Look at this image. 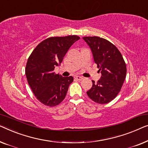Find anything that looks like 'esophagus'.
<instances>
[{
	"label": "esophagus",
	"instance_id": "esophagus-1",
	"mask_svg": "<svg viewBox=\"0 0 148 148\" xmlns=\"http://www.w3.org/2000/svg\"><path fill=\"white\" fill-rule=\"evenodd\" d=\"M74 79L76 80H82L83 78L82 76H76L74 77Z\"/></svg>",
	"mask_w": 148,
	"mask_h": 148
}]
</instances>
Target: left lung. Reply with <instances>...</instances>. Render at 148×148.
Here are the masks:
<instances>
[{"label": "left lung", "mask_w": 148, "mask_h": 148, "mask_svg": "<svg viewBox=\"0 0 148 148\" xmlns=\"http://www.w3.org/2000/svg\"><path fill=\"white\" fill-rule=\"evenodd\" d=\"M91 49L94 61L101 71V78L86 92L95 103L111 102L120 92L125 79L127 68L119 49L107 39L99 37H82Z\"/></svg>", "instance_id": "8db88e82"}]
</instances>
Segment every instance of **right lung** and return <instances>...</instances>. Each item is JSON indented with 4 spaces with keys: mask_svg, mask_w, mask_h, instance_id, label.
<instances>
[{
    "mask_svg": "<svg viewBox=\"0 0 148 148\" xmlns=\"http://www.w3.org/2000/svg\"><path fill=\"white\" fill-rule=\"evenodd\" d=\"M79 39L77 35L49 37L39 43L28 58L25 68L28 84L43 105L53 107L65 99L74 78L56 74L54 69Z\"/></svg>",
    "mask_w": 148,
    "mask_h": 148,
    "instance_id": "obj_1",
    "label": "right lung"
}]
</instances>
